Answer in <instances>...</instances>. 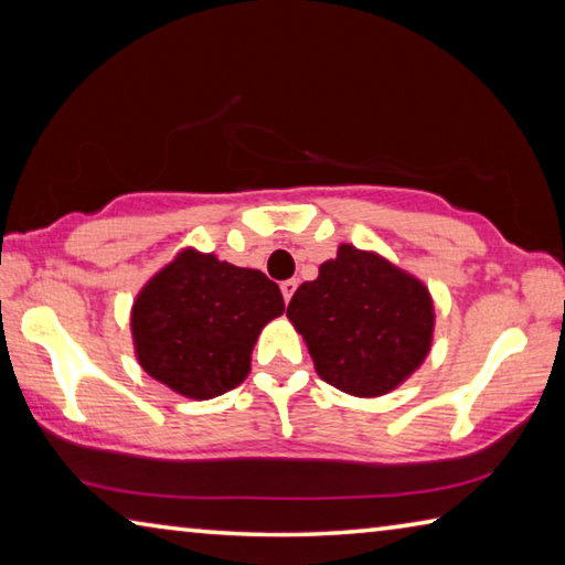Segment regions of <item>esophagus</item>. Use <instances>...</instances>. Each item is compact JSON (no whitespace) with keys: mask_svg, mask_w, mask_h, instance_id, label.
Listing matches in <instances>:
<instances>
[{"mask_svg":"<svg viewBox=\"0 0 565 565\" xmlns=\"http://www.w3.org/2000/svg\"><path fill=\"white\" fill-rule=\"evenodd\" d=\"M296 286H299V281H296V279H286V281H281V294H284V301H286V303L291 301V296H294V291H296Z\"/></svg>","mask_w":565,"mask_h":565,"instance_id":"obj_1","label":"esophagus"}]
</instances>
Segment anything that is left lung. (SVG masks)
I'll list each match as a JSON object with an SVG mask.
<instances>
[{"label":"left lung","mask_w":565,"mask_h":565,"mask_svg":"<svg viewBox=\"0 0 565 565\" xmlns=\"http://www.w3.org/2000/svg\"><path fill=\"white\" fill-rule=\"evenodd\" d=\"M286 317L317 374L356 398H379L416 374L434 347L428 286L374 248L339 244L313 281L296 289Z\"/></svg>","instance_id":"8db88e82"}]
</instances>
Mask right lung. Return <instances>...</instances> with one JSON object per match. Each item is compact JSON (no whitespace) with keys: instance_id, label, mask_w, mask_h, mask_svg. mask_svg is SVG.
<instances>
[{"instance_id":"obj_1","label":"right lung","mask_w":565,"mask_h":565,"mask_svg":"<svg viewBox=\"0 0 565 565\" xmlns=\"http://www.w3.org/2000/svg\"><path fill=\"white\" fill-rule=\"evenodd\" d=\"M281 313L279 286L259 269L184 246L131 303L134 356L174 394L216 398L248 376L256 339Z\"/></svg>"}]
</instances>
